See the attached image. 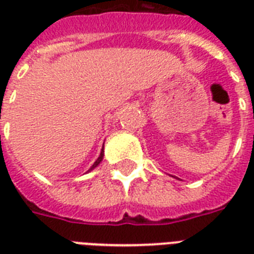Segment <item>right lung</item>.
Wrapping results in <instances>:
<instances>
[{
    "label": "right lung",
    "mask_w": 254,
    "mask_h": 254,
    "mask_svg": "<svg viewBox=\"0 0 254 254\" xmlns=\"http://www.w3.org/2000/svg\"><path fill=\"white\" fill-rule=\"evenodd\" d=\"M103 158H104V146H103V149H101V151H100V155H99V158L96 159V162L93 163V165H92V167L89 170H88V173H89V171H91V170H93L95 169V167H97L100 165V162H101V161H103Z\"/></svg>",
    "instance_id": "add662e5"
}]
</instances>
